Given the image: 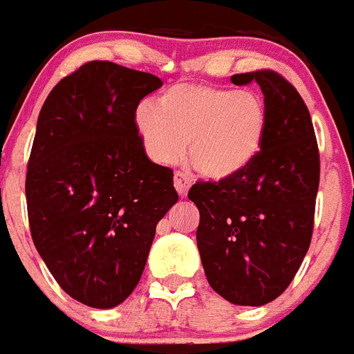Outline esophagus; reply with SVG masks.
I'll list each match as a JSON object with an SVG mask.
<instances>
[{
	"instance_id": "34e87169",
	"label": "esophagus",
	"mask_w": 354,
	"mask_h": 354,
	"mask_svg": "<svg viewBox=\"0 0 354 354\" xmlns=\"http://www.w3.org/2000/svg\"><path fill=\"white\" fill-rule=\"evenodd\" d=\"M174 187L180 196H187L189 192V187H191V176L183 171L174 172Z\"/></svg>"
}]
</instances>
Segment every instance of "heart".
I'll return each instance as SVG.
<instances>
[{"label":"heart","mask_w":354,"mask_h":354,"mask_svg":"<svg viewBox=\"0 0 354 354\" xmlns=\"http://www.w3.org/2000/svg\"><path fill=\"white\" fill-rule=\"evenodd\" d=\"M136 127L151 158L169 165L182 156L210 180L230 178L255 158L266 131V108L252 91L178 84L136 109Z\"/></svg>","instance_id":"heart-1"}]
</instances>
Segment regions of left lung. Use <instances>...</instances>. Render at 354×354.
<instances>
[{"label": "left lung", "mask_w": 354, "mask_h": 354, "mask_svg": "<svg viewBox=\"0 0 354 354\" xmlns=\"http://www.w3.org/2000/svg\"><path fill=\"white\" fill-rule=\"evenodd\" d=\"M232 84L257 82L266 131L241 172L196 182L189 200L200 210L196 241L212 290L228 302L263 306L290 286L310 248L320 156L310 111L281 73H236Z\"/></svg>", "instance_id": "1"}]
</instances>
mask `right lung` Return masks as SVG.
Instances as JSON below:
<instances>
[{
	"label": "right lung",
	"instance_id": "add662e5",
	"mask_svg": "<svg viewBox=\"0 0 354 354\" xmlns=\"http://www.w3.org/2000/svg\"><path fill=\"white\" fill-rule=\"evenodd\" d=\"M156 75L90 61L50 91L26 167L34 245L59 286L91 308L136 288L160 219L178 201L172 169L151 162L136 108Z\"/></svg>",
	"mask_w": 354,
	"mask_h": 354
}]
</instances>
